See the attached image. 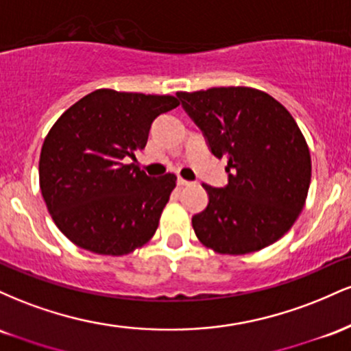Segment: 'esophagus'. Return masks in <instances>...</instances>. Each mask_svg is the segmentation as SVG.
Returning <instances> with one entry per match:
<instances>
[{
    "instance_id": "obj_1",
    "label": "esophagus",
    "mask_w": 351,
    "mask_h": 351,
    "mask_svg": "<svg viewBox=\"0 0 351 351\" xmlns=\"http://www.w3.org/2000/svg\"><path fill=\"white\" fill-rule=\"evenodd\" d=\"M176 183H178V186H180V188H183V186H188V184H191V183H189V181L183 180V178H178V180H176Z\"/></svg>"
}]
</instances>
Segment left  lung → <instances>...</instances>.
<instances>
[{"label": "left lung", "instance_id": "left-lung-1", "mask_svg": "<svg viewBox=\"0 0 351 351\" xmlns=\"http://www.w3.org/2000/svg\"><path fill=\"white\" fill-rule=\"evenodd\" d=\"M217 158H228V184L208 191L193 216L198 239L219 254L241 256L280 239L304 209L312 162L289 110L263 90L213 87L176 92Z\"/></svg>", "mask_w": 351, "mask_h": 351}]
</instances>
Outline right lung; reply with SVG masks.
Returning a JSON list of instances; mask_svg holds the SVG:
<instances>
[{"label":"right lung","instance_id":"add662e5","mask_svg":"<svg viewBox=\"0 0 351 351\" xmlns=\"http://www.w3.org/2000/svg\"><path fill=\"white\" fill-rule=\"evenodd\" d=\"M173 95L99 88L67 108L44 140L39 184L56 226L86 251L123 256L158 228L176 176L152 178L127 158L143 150Z\"/></svg>","mask_w":351,"mask_h":351}]
</instances>
